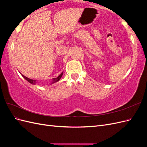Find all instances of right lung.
Instances as JSON below:
<instances>
[{"label": "right lung", "mask_w": 147, "mask_h": 147, "mask_svg": "<svg viewBox=\"0 0 147 147\" xmlns=\"http://www.w3.org/2000/svg\"><path fill=\"white\" fill-rule=\"evenodd\" d=\"M63 72H62L57 78H53V79H52V83H51V84H53V83H56L57 82H58V81L59 80L61 79V78L62 77V75H63ZM21 75L26 80H27L28 82H29L30 83L33 84H35V83H36V80H35L30 79V78H28V77H25L24 75H23V74H21Z\"/></svg>", "instance_id": "obj_1"}]
</instances>
